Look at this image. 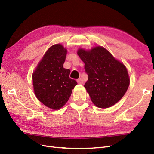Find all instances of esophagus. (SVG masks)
<instances>
[{
    "label": "esophagus",
    "instance_id": "obj_1",
    "mask_svg": "<svg viewBox=\"0 0 154 154\" xmlns=\"http://www.w3.org/2000/svg\"><path fill=\"white\" fill-rule=\"evenodd\" d=\"M77 82L79 83V84H82V83H83V80L82 78H79L77 80Z\"/></svg>",
    "mask_w": 154,
    "mask_h": 154
}]
</instances>
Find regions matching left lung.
<instances>
[{
    "mask_svg": "<svg viewBox=\"0 0 154 154\" xmlns=\"http://www.w3.org/2000/svg\"><path fill=\"white\" fill-rule=\"evenodd\" d=\"M78 54L85 63L88 80L84 85L96 106L105 109L118 102L130 83L127 70L103 47L90 51L80 49Z\"/></svg>",
    "mask_w": 154,
    "mask_h": 154,
    "instance_id": "8db88e82",
    "label": "left lung"
}]
</instances>
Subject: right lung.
Here are the masks:
<instances>
[{
	"instance_id": "add662e5",
	"label": "right lung",
	"mask_w": 154,
	"mask_h": 154,
	"mask_svg": "<svg viewBox=\"0 0 154 154\" xmlns=\"http://www.w3.org/2000/svg\"><path fill=\"white\" fill-rule=\"evenodd\" d=\"M67 50L55 44L46 51L32 74V83L38 100L50 109L58 110L67 103L77 85L69 78L71 71L63 67Z\"/></svg>"
}]
</instances>
